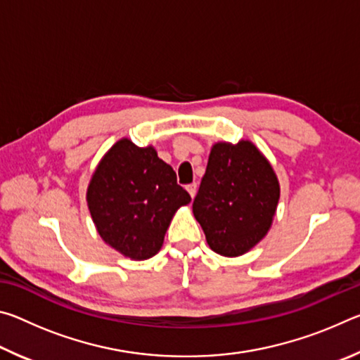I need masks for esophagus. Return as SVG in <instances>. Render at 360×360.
Masks as SVG:
<instances>
[{"instance_id":"34e87169","label":"esophagus","mask_w":360,"mask_h":360,"mask_svg":"<svg viewBox=\"0 0 360 360\" xmlns=\"http://www.w3.org/2000/svg\"><path fill=\"white\" fill-rule=\"evenodd\" d=\"M186 188H187V192L191 193V197L193 198V197H195V193H197V188H198V186H197V182H192V184H188Z\"/></svg>"}]
</instances>
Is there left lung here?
<instances>
[{
	"label": "left lung",
	"instance_id": "left-lung-1",
	"mask_svg": "<svg viewBox=\"0 0 360 360\" xmlns=\"http://www.w3.org/2000/svg\"><path fill=\"white\" fill-rule=\"evenodd\" d=\"M279 181L257 146L216 143L192 211L212 251L238 257L265 238L276 214Z\"/></svg>",
	"mask_w": 360,
	"mask_h": 360
}]
</instances>
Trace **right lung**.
<instances>
[{
	"label": "right lung",
	"instance_id": "add662e5",
	"mask_svg": "<svg viewBox=\"0 0 360 360\" xmlns=\"http://www.w3.org/2000/svg\"><path fill=\"white\" fill-rule=\"evenodd\" d=\"M191 195L154 146L122 138L96 165L87 187L90 216L103 241L131 260L160 251L172 219Z\"/></svg>",
	"mask_w": 360,
	"mask_h": 360
}]
</instances>
